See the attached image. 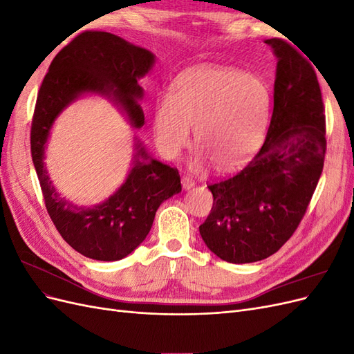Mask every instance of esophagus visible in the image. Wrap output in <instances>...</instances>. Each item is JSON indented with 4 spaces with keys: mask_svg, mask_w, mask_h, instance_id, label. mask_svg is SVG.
Instances as JSON below:
<instances>
[{
    "mask_svg": "<svg viewBox=\"0 0 354 354\" xmlns=\"http://www.w3.org/2000/svg\"><path fill=\"white\" fill-rule=\"evenodd\" d=\"M181 186H183L185 190H190L195 186V181L189 177H181Z\"/></svg>",
    "mask_w": 354,
    "mask_h": 354,
    "instance_id": "obj_1",
    "label": "esophagus"
}]
</instances>
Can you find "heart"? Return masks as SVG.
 Here are the masks:
<instances>
[{
    "label": "heart",
    "mask_w": 354,
    "mask_h": 354,
    "mask_svg": "<svg viewBox=\"0 0 354 354\" xmlns=\"http://www.w3.org/2000/svg\"><path fill=\"white\" fill-rule=\"evenodd\" d=\"M269 85L252 72L201 65L180 73L153 109V138L160 155L173 159L192 140L201 145L196 165L242 167L260 147L269 125Z\"/></svg>",
    "instance_id": "b5f03b06"
}]
</instances>
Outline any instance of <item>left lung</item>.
<instances>
[{"mask_svg":"<svg viewBox=\"0 0 354 354\" xmlns=\"http://www.w3.org/2000/svg\"><path fill=\"white\" fill-rule=\"evenodd\" d=\"M277 59L266 140L241 173L211 185L214 203L199 233L211 252L255 263L279 251L304 217L324 169V102L312 65L279 38L264 41Z\"/></svg>","mask_w":354,"mask_h":354,"instance_id":"1","label":"left lung"}]
</instances>
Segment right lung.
Here are the masks:
<instances>
[{"label":"right lung","instance_id":"add662e5","mask_svg":"<svg viewBox=\"0 0 354 354\" xmlns=\"http://www.w3.org/2000/svg\"><path fill=\"white\" fill-rule=\"evenodd\" d=\"M156 56L109 32L87 30L53 59L38 93L30 130V152L56 229L75 251L99 261H118L140 245L160 203L181 192L180 176L149 156L133 137V159L124 183L100 203L77 205L63 198L46 167V149L62 112L85 95H100L116 106L133 131L145 125L138 81L152 71Z\"/></svg>","mask_w":354,"mask_h":354}]
</instances>
